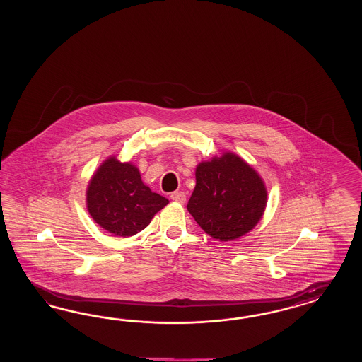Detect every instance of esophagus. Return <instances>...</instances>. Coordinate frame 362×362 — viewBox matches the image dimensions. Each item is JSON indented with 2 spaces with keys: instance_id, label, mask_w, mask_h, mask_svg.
<instances>
[{
  "instance_id": "34e87169",
  "label": "esophagus",
  "mask_w": 362,
  "mask_h": 362,
  "mask_svg": "<svg viewBox=\"0 0 362 362\" xmlns=\"http://www.w3.org/2000/svg\"><path fill=\"white\" fill-rule=\"evenodd\" d=\"M171 199L177 203H186V194L183 191H175L171 194Z\"/></svg>"
}]
</instances>
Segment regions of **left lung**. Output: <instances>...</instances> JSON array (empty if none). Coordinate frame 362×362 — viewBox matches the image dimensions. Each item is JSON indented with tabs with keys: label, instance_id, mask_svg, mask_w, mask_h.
I'll list each match as a JSON object with an SVG mask.
<instances>
[{
	"label": "left lung",
	"instance_id": "1",
	"mask_svg": "<svg viewBox=\"0 0 362 362\" xmlns=\"http://www.w3.org/2000/svg\"><path fill=\"white\" fill-rule=\"evenodd\" d=\"M197 186L187 209L214 239L230 241L252 230L263 216L267 188L240 156L223 153L197 167Z\"/></svg>",
	"mask_w": 362,
	"mask_h": 362
}]
</instances>
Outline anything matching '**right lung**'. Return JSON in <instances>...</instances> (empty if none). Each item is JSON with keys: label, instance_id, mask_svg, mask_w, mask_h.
I'll list each match as a JSON object with an SVG mask.
<instances>
[{"label": "right lung", "instance_id": "1", "mask_svg": "<svg viewBox=\"0 0 362 362\" xmlns=\"http://www.w3.org/2000/svg\"><path fill=\"white\" fill-rule=\"evenodd\" d=\"M168 204L141 179L139 170L115 156L106 159L91 176L86 191L88 214L115 236H132L144 230L153 215Z\"/></svg>", "mask_w": 362, "mask_h": 362}]
</instances>
